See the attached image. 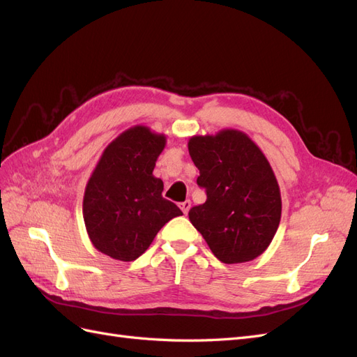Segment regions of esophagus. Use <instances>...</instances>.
I'll list each match as a JSON object with an SVG mask.
<instances>
[{
  "label": "esophagus",
  "mask_w": 357,
  "mask_h": 357,
  "mask_svg": "<svg viewBox=\"0 0 357 357\" xmlns=\"http://www.w3.org/2000/svg\"><path fill=\"white\" fill-rule=\"evenodd\" d=\"M190 207H192V202H190L189 199H186L185 202H180V208H181V211L185 213V214H188V213H189Z\"/></svg>",
  "instance_id": "obj_1"
}]
</instances>
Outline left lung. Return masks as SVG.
<instances>
[{"instance_id": "obj_1", "label": "left lung", "mask_w": 357, "mask_h": 357, "mask_svg": "<svg viewBox=\"0 0 357 357\" xmlns=\"http://www.w3.org/2000/svg\"><path fill=\"white\" fill-rule=\"evenodd\" d=\"M207 201L189 211L213 255L223 264L253 261L271 244L282 218V197L268 159L248 135L223 129L189 139Z\"/></svg>"}]
</instances>
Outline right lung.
Instances as JSON below:
<instances>
[{
	"label": "right lung",
	"mask_w": 357,
	"mask_h": 357,
	"mask_svg": "<svg viewBox=\"0 0 357 357\" xmlns=\"http://www.w3.org/2000/svg\"><path fill=\"white\" fill-rule=\"evenodd\" d=\"M165 143L164 134L137 125L104 150L83 198L86 231L96 250L117 261H135L162 226L183 214L162 197L164 183L153 176Z\"/></svg>",
	"instance_id": "obj_1"
}]
</instances>
